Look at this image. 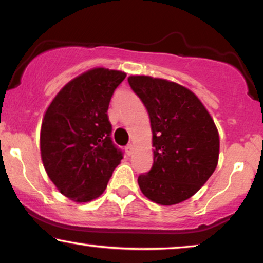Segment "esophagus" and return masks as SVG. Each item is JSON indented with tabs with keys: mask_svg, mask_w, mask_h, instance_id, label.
I'll use <instances>...</instances> for the list:
<instances>
[{
	"mask_svg": "<svg viewBox=\"0 0 263 263\" xmlns=\"http://www.w3.org/2000/svg\"><path fill=\"white\" fill-rule=\"evenodd\" d=\"M125 150H126V154H127L128 156L132 155V154H134V145L128 144V145L125 148Z\"/></svg>",
	"mask_w": 263,
	"mask_h": 263,
	"instance_id": "34e87169",
	"label": "esophagus"
}]
</instances>
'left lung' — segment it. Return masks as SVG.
<instances>
[{
    "instance_id": "1",
    "label": "left lung",
    "mask_w": 263,
    "mask_h": 263,
    "mask_svg": "<svg viewBox=\"0 0 263 263\" xmlns=\"http://www.w3.org/2000/svg\"><path fill=\"white\" fill-rule=\"evenodd\" d=\"M128 84L148 110L154 163L138 185L146 198L173 205L207 183L219 161L216 125L201 100L180 84L150 76H129Z\"/></svg>"
}]
</instances>
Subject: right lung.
Listing matches in <instances>:
<instances>
[{
	"mask_svg": "<svg viewBox=\"0 0 263 263\" xmlns=\"http://www.w3.org/2000/svg\"><path fill=\"white\" fill-rule=\"evenodd\" d=\"M125 77L117 69L91 68L69 80L45 110L42 162L59 192L73 202L100 197L122 159L111 143L107 110Z\"/></svg>",
	"mask_w": 263,
	"mask_h": 263,
	"instance_id": "right-lung-1",
	"label": "right lung"
}]
</instances>
